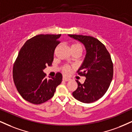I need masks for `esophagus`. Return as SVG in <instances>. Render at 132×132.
<instances>
[{"label":"esophagus","instance_id":"esophagus-1","mask_svg":"<svg viewBox=\"0 0 132 132\" xmlns=\"http://www.w3.org/2000/svg\"><path fill=\"white\" fill-rule=\"evenodd\" d=\"M62 79H63V81H70V79L68 78H66V77H63Z\"/></svg>","mask_w":132,"mask_h":132}]
</instances>
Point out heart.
I'll use <instances>...</instances> for the list:
<instances>
[{"mask_svg": "<svg viewBox=\"0 0 132 132\" xmlns=\"http://www.w3.org/2000/svg\"><path fill=\"white\" fill-rule=\"evenodd\" d=\"M75 49V48H80L82 50V47L81 46V45L79 43H74L71 45V49ZM62 72L65 75H68L70 73L71 70V67L70 65H63L62 67Z\"/></svg>", "mask_w": 132, "mask_h": 132, "instance_id": "heart-1", "label": "heart"}]
</instances>
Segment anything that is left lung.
Returning <instances> with one entry per match:
<instances>
[{
    "label": "left lung",
    "instance_id": "8db88e82",
    "mask_svg": "<svg viewBox=\"0 0 132 132\" xmlns=\"http://www.w3.org/2000/svg\"><path fill=\"white\" fill-rule=\"evenodd\" d=\"M81 42L85 46L86 57L78 73L84 76L83 84L76 80L78 87L73 96L82 103H90L104 95L113 76V63L105 45L93 37L82 35H69Z\"/></svg>",
    "mask_w": 132,
    "mask_h": 132
}]
</instances>
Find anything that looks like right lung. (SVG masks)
Segmentation results:
<instances>
[{
	"instance_id": "obj_1",
	"label": "right lung",
	"mask_w": 132,
	"mask_h": 132,
	"mask_svg": "<svg viewBox=\"0 0 132 132\" xmlns=\"http://www.w3.org/2000/svg\"><path fill=\"white\" fill-rule=\"evenodd\" d=\"M61 35H36L27 40L19 52L13 69V81L21 97L30 103L38 105L51 99L61 83V73L48 79L43 72L47 65H52Z\"/></svg>"
}]
</instances>
